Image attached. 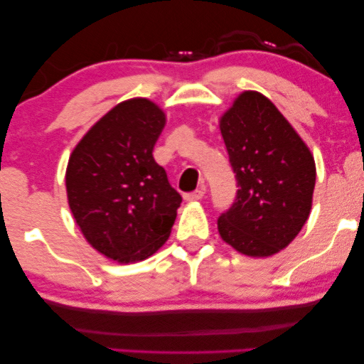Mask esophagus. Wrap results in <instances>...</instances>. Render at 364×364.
Masks as SVG:
<instances>
[{
	"instance_id": "obj_1",
	"label": "esophagus",
	"mask_w": 364,
	"mask_h": 364,
	"mask_svg": "<svg viewBox=\"0 0 364 364\" xmlns=\"http://www.w3.org/2000/svg\"><path fill=\"white\" fill-rule=\"evenodd\" d=\"M203 196H205V191H203V188H197V191L186 193L183 198H186L187 202H196V200H200V198H203Z\"/></svg>"
}]
</instances>
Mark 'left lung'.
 Returning a JSON list of instances; mask_svg holds the SVG:
<instances>
[{
    "mask_svg": "<svg viewBox=\"0 0 364 364\" xmlns=\"http://www.w3.org/2000/svg\"><path fill=\"white\" fill-rule=\"evenodd\" d=\"M237 198L218 218L222 240L247 257H272L293 242L311 212L313 154L270 99L243 91L222 114Z\"/></svg>",
    "mask_w": 364,
    "mask_h": 364,
    "instance_id": "obj_1",
    "label": "left lung"
}]
</instances>
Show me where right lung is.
<instances>
[{
    "label": "right lung",
    "mask_w": 364,
    "mask_h": 364,
    "mask_svg": "<svg viewBox=\"0 0 364 364\" xmlns=\"http://www.w3.org/2000/svg\"><path fill=\"white\" fill-rule=\"evenodd\" d=\"M166 112L146 97L119 102L77 142L68 203L89 245L119 263L142 262L171 235L182 197L152 151Z\"/></svg>",
    "instance_id": "add662e5"
}]
</instances>
